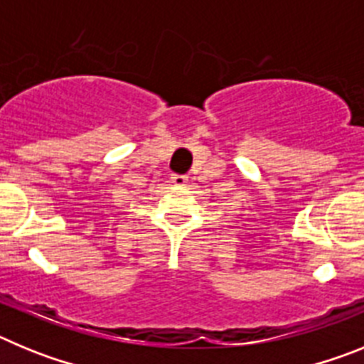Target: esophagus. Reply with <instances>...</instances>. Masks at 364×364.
I'll return each mask as SVG.
<instances>
[{
	"instance_id": "1",
	"label": "esophagus",
	"mask_w": 364,
	"mask_h": 364,
	"mask_svg": "<svg viewBox=\"0 0 364 364\" xmlns=\"http://www.w3.org/2000/svg\"><path fill=\"white\" fill-rule=\"evenodd\" d=\"M171 182L175 186H186V184H188V176H186V175H173Z\"/></svg>"
}]
</instances>
